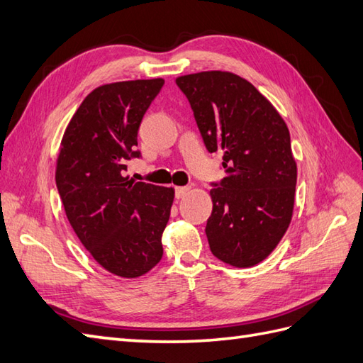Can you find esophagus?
Returning a JSON list of instances; mask_svg holds the SVG:
<instances>
[{
  "mask_svg": "<svg viewBox=\"0 0 363 363\" xmlns=\"http://www.w3.org/2000/svg\"><path fill=\"white\" fill-rule=\"evenodd\" d=\"M189 186H180V188H175V197L177 199H183L186 194L189 192Z\"/></svg>",
  "mask_w": 363,
  "mask_h": 363,
  "instance_id": "1",
  "label": "esophagus"
}]
</instances>
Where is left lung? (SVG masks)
Returning a JSON list of instances; mask_svg holds the SVG:
<instances>
[{"mask_svg": "<svg viewBox=\"0 0 363 363\" xmlns=\"http://www.w3.org/2000/svg\"><path fill=\"white\" fill-rule=\"evenodd\" d=\"M209 152L223 151L226 177L212 183L211 252L250 268L274 251L291 223L297 166L286 123L245 78L208 70L175 79Z\"/></svg>", "mask_w": 363, "mask_h": 363, "instance_id": "8db88e82", "label": "left lung"}]
</instances>
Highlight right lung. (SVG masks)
Segmentation results:
<instances>
[{"label":"right lung","instance_id":"1","mask_svg":"<svg viewBox=\"0 0 363 363\" xmlns=\"http://www.w3.org/2000/svg\"><path fill=\"white\" fill-rule=\"evenodd\" d=\"M163 78L118 82L86 96L65 130L55 182L70 226L104 269L135 279L162 260L174 189L129 182L140 123Z\"/></svg>","mask_w":363,"mask_h":363}]
</instances>
